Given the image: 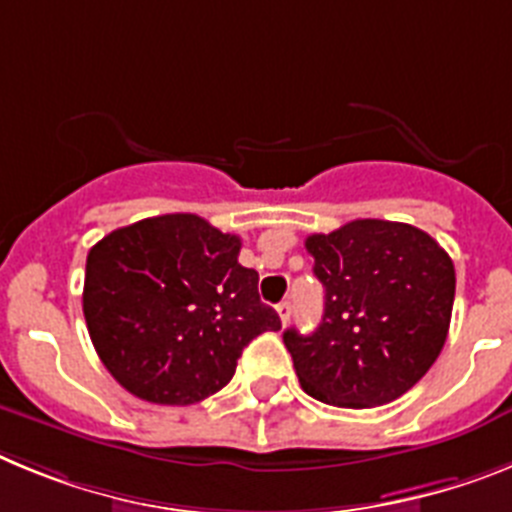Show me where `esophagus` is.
<instances>
[{
  "instance_id": "34e87169",
  "label": "esophagus",
  "mask_w": 512,
  "mask_h": 512,
  "mask_svg": "<svg viewBox=\"0 0 512 512\" xmlns=\"http://www.w3.org/2000/svg\"><path fill=\"white\" fill-rule=\"evenodd\" d=\"M275 311H278V317H281V322L286 324L288 317H291V304H288V301H281V304L275 306Z\"/></svg>"
}]
</instances>
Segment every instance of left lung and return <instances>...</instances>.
Listing matches in <instances>:
<instances>
[{
    "mask_svg": "<svg viewBox=\"0 0 512 512\" xmlns=\"http://www.w3.org/2000/svg\"><path fill=\"white\" fill-rule=\"evenodd\" d=\"M324 314L311 335L283 332L301 389L335 407L394 402L428 373L451 324L456 270L430 234L358 219L306 237Z\"/></svg>",
    "mask_w": 512,
    "mask_h": 512,
    "instance_id": "left-lung-1",
    "label": "left lung"
}]
</instances>
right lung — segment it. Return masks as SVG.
Masks as SVG:
<instances>
[{"label": "right lung", "instance_id": "1", "mask_svg": "<svg viewBox=\"0 0 512 512\" xmlns=\"http://www.w3.org/2000/svg\"><path fill=\"white\" fill-rule=\"evenodd\" d=\"M239 237L195 213L110 231L87 255L82 309L118 384L151 404H195L224 389L242 350L281 330L239 265Z\"/></svg>", "mask_w": 512, "mask_h": 512}]
</instances>
